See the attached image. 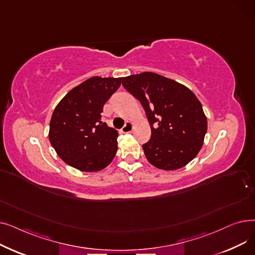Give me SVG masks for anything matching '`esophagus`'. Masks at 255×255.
I'll use <instances>...</instances> for the list:
<instances>
[{"label": "esophagus", "mask_w": 255, "mask_h": 255, "mask_svg": "<svg viewBox=\"0 0 255 255\" xmlns=\"http://www.w3.org/2000/svg\"><path fill=\"white\" fill-rule=\"evenodd\" d=\"M132 129H133V124H132V122H130V121H128V122L125 124V126L121 129V131H122L123 133H129L132 131Z\"/></svg>", "instance_id": "1"}]
</instances>
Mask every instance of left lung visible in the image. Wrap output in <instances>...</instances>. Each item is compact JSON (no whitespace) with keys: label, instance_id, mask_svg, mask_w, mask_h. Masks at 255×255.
Masks as SVG:
<instances>
[{"label":"left lung","instance_id":"obj_1","mask_svg":"<svg viewBox=\"0 0 255 255\" xmlns=\"http://www.w3.org/2000/svg\"><path fill=\"white\" fill-rule=\"evenodd\" d=\"M122 85L141 103L150 122L152 135L142 145L148 161L163 170L188 164L202 149L208 129L207 117L195 94L154 72L126 76Z\"/></svg>","mask_w":255,"mask_h":255}]
</instances>
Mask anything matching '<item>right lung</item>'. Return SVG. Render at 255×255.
Listing matches in <instances>:
<instances>
[{
    "label": "right lung",
    "instance_id": "1",
    "mask_svg": "<svg viewBox=\"0 0 255 255\" xmlns=\"http://www.w3.org/2000/svg\"><path fill=\"white\" fill-rule=\"evenodd\" d=\"M123 77L93 76L69 91L52 113L48 138L58 156L86 172L104 169L118 151V131L101 121Z\"/></svg>",
    "mask_w": 255,
    "mask_h": 255
}]
</instances>
